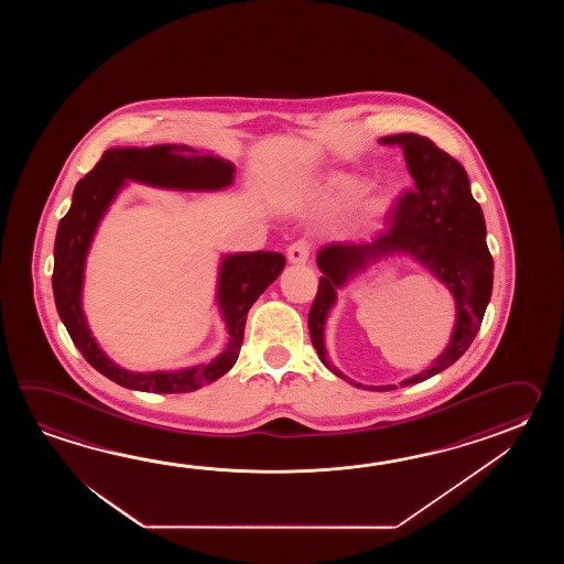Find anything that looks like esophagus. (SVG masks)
Segmentation results:
<instances>
[{"mask_svg":"<svg viewBox=\"0 0 564 564\" xmlns=\"http://www.w3.org/2000/svg\"><path fill=\"white\" fill-rule=\"evenodd\" d=\"M311 256V246L306 241H294L286 250V258L290 264H306Z\"/></svg>","mask_w":564,"mask_h":564,"instance_id":"obj_1","label":"esophagus"}]
</instances>
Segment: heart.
<instances>
[{
	"label": "heart",
	"mask_w": 564,
	"mask_h": 564,
	"mask_svg": "<svg viewBox=\"0 0 564 564\" xmlns=\"http://www.w3.org/2000/svg\"><path fill=\"white\" fill-rule=\"evenodd\" d=\"M367 189H369V181L362 180L359 175L333 171L318 180L302 183L294 192V205L302 212H312V214H335L358 202ZM395 202V193L387 187L367 193L352 212L350 217L352 228H375L383 224L393 212Z\"/></svg>",
	"instance_id": "heart-1"
}]
</instances>
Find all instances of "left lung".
I'll return each mask as SVG.
<instances>
[{
    "instance_id": "obj_1",
    "label": "left lung",
    "mask_w": 564,
    "mask_h": 564,
    "mask_svg": "<svg viewBox=\"0 0 564 564\" xmlns=\"http://www.w3.org/2000/svg\"><path fill=\"white\" fill-rule=\"evenodd\" d=\"M381 144L403 149L413 192L395 207L389 231L371 241H333L316 253L323 276L308 314L312 345L328 371L362 389L391 391L397 384H362L335 367L324 345V326L335 308L338 290L365 274L372 264L393 256H408L444 284L456 302V323L447 347L425 371L401 381V387L421 383L454 365L476 338L490 302L494 262L486 243V221L469 189L466 169L440 147L415 132L389 134Z\"/></svg>"
}]
</instances>
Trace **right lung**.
Listing matches in <instances>:
<instances>
[{"instance_id":"add662e5","label":"right lung","mask_w":564,"mask_h":564,"mask_svg":"<svg viewBox=\"0 0 564 564\" xmlns=\"http://www.w3.org/2000/svg\"><path fill=\"white\" fill-rule=\"evenodd\" d=\"M231 161L214 153L195 151L187 144L115 147L108 149L96 167L76 183L73 205L62 217L54 241V302L76 348L96 371L110 381L153 393H187L212 383L236 365L243 343L248 311L286 265L278 252L226 253L219 260L216 302L228 330V345L207 365L177 371L137 372L122 369L96 343L83 311L86 258L96 229L108 207L127 183H143L173 192H219L234 183Z\"/></svg>"}]
</instances>
